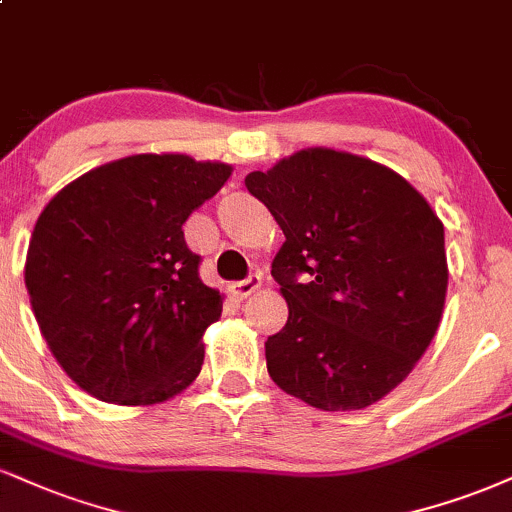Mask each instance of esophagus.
I'll return each mask as SVG.
<instances>
[{
	"label": "esophagus",
	"mask_w": 512,
	"mask_h": 512,
	"mask_svg": "<svg viewBox=\"0 0 512 512\" xmlns=\"http://www.w3.org/2000/svg\"><path fill=\"white\" fill-rule=\"evenodd\" d=\"M262 286V276L260 274H250L248 279H243V281H238V283H233L231 286V293L236 295V298H248V295H252L257 291V288Z\"/></svg>",
	"instance_id": "1"
}]
</instances>
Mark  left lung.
<instances>
[{"label":"left lung","mask_w":512,"mask_h":512,"mask_svg":"<svg viewBox=\"0 0 512 512\" xmlns=\"http://www.w3.org/2000/svg\"><path fill=\"white\" fill-rule=\"evenodd\" d=\"M245 188L286 236L272 276L288 322L264 343L269 377L319 410L377 403L439 329V217L396 171L324 147L252 171Z\"/></svg>","instance_id":"1"}]
</instances>
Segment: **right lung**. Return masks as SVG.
<instances>
[{
  "label": "right lung",
  "mask_w": 512,
  "mask_h": 512,
  "mask_svg": "<svg viewBox=\"0 0 512 512\" xmlns=\"http://www.w3.org/2000/svg\"><path fill=\"white\" fill-rule=\"evenodd\" d=\"M231 166L135 155L92 169L42 209L26 288L49 350L104 403L152 405L200 374L221 295L202 283L183 224Z\"/></svg>",
  "instance_id": "1"
}]
</instances>
